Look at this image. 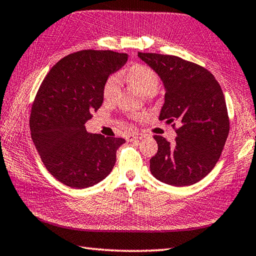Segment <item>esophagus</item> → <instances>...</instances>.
<instances>
[{"instance_id":"obj_1","label":"esophagus","mask_w":256,"mask_h":256,"mask_svg":"<svg viewBox=\"0 0 256 256\" xmlns=\"http://www.w3.org/2000/svg\"><path fill=\"white\" fill-rule=\"evenodd\" d=\"M138 138H142V134L134 133V134H128V136H126L128 142H133V141H136V140H138Z\"/></svg>"}]
</instances>
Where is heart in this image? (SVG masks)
Returning <instances> with one entry per match:
<instances>
[{
	"label": "heart",
	"mask_w": 256,
	"mask_h": 256,
	"mask_svg": "<svg viewBox=\"0 0 256 256\" xmlns=\"http://www.w3.org/2000/svg\"><path fill=\"white\" fill-rule=\"evenodd\" d=\"M123 75L130 82L136 85L143 94L153 95L159 90L160 77L152 68L146 64H134L128 68ZM120 90V78L118 74H112L108 77L103 86V96L105 100H112Z\"/></svg>",
	"instance_id": "1"
}]
</instances>
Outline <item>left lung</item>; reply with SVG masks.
<instances>
[{
  "label": "left lung",
  "instance_id": "8db88e82",
  "mask_svg": "<svg viewBox=\"0 0 256 256\" xmlns=\"http://www.w3.org/2000/svg\"><path fill=\"white\" fill-rule=\"evenodd\" d=\"M138 56L164 82L159 120L179 124L174 144L154 136L158 152L150 160L151 174L166 184L192 186L212 170L228 136L224 94L212 74L199 64L169 54Z\"/></svg>",
  "mask_w": 256,
  "mask_h": 256
}]
</instances>
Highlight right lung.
<instances>
[{
	"mask_svg": "<svg viewBox=\"0 0 256 256\" xmlns=\"http://www.w3.org/2000/svg\"><path fill=\"white\" fill-rule=\"evenodd\" d=\"M126 62V54L82 50L59 60L41 82L31 110V138L46 168L68 187H92L114 168L125 140L88 133L85 123L103 104L105 80Z\"/></svg>",
	"mask_w": 256,
	"mask_h": 256,
	"instance_id": "add662e5",
	"label": "right lung"
}]
</instances>
